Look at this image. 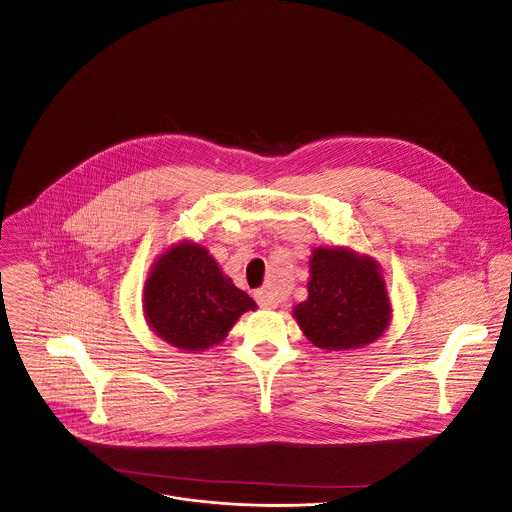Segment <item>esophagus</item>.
Here are the masks:
<instances>
[{
	"label": "esophagus",
	"mask_w": 512,
	"mask_h": 512,
	"mask_svg": "<svg viewBox=\"0 0 512 512\" xmlns=\"http://www.w3.org/2000/svg\"><path fill=\"white\" fill-rule=\"evenodd\" d=\"M255 298H257V302H259V306H261V308H269V310H273V308H277V306H279V298H277L271 290H267V288L257 290V292H255Z\"/></svg>",
	"instance_id": "34e87169"
}]
</instances>
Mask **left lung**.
Returning <instances> with one entry per match:
<instances>
[{
    "mask_svg": "<svg viewBox=\"0 0 512 512\" xmlns=\"http://www.w3.org/2000/svg\"><path fill=\"white\" fill-rule=\"evenodd\" d=\"M308 265V298L292 308V316L316 347L357 349L389 330L393 304L373 257L343 245L316 247Z\"/></svg>",
    "mask_w": 512,
    "mask_h": 512,
    "instance_id": "8db88e82",
    "label": "left lung"
}]
</instances>
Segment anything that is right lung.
Masks as SVG:
<instances>
[{
    "mask_svg": "<svg viewBox=\"0 0 512 512\" xmlns=\"http://www.w3.org/2000/svg\"><path fill=\"white\" fill-rule=\"evenodd\" d=\"M249 310H257L255 300L192 239L169 245L143 286V314L151 332L188 353L222 343Z\"/></svg>",
    "mask_w": 512,
    "mask_h": 512,
    "instance_id": "right-lung-1",
    "label": "right lung"
}]
</instances>
